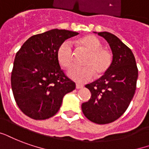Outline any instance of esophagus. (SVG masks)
I'll return each instance as SVG.
<instances>
[{"instance_id":"esophagus-1","label":"esophagus","mask_w":149,"mask_h":149,"mask_svg":"<svg viewBox=\"0 0 149 149\" xmlns=\"http://www.w3.org/2000/svg\"><path fill=\"white\" fill-rule=\"evenodd\" d=\"M83 88V86L82 85H80V84H76V89H81Z\"/></svg>"}]
</instances>
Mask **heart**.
Listing matches in <instances>:
<instances>
[{"label":"heart","mask_w":149,"mask_h":149,"mask_svg":"<svg viewBox=\"0 0 149 149\" xmlns=\"http://www.w3.org/2000/svg\"><path fill=\"white\" fill-rule=\"evenodd\" d=\"M79 44L89 52L85 58L83 67H73L68 71V76L78 82H86L96 75L105 73L111 63V55L107 49L101 48V43L97 37L86 35L79 39ZM60 65L69 68L73 64L74 56L72 45L70 41H65L60 45L57 51Z\"/></svg>","instance_id":"1"}]
</instances>
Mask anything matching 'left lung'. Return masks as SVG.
<instances>
[{"instance_id": "obj_1", "label": "left lung", "mask_w": 149, "mask_h": 149, "mask_svg": "<svg viewBox=\"0 0 149 149\" xmlns=\"http://www.w3.org/2000/svg\"><path fill=\"white\" fill-rule=\"evenodd\" d=\"M107 41L112 52L111 66L104 74L86 86L91 93L81 110L89 120L107 124L118 119L130 105L136 90L138 70L131 49L109 32H93Z\"/></svg>"}]
</instances>
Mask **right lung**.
<instances>
[{
  "instance_id": "1",
  "label": "right lung",
  "mask_w": 149,
  "mask_h": 149,
  "mask_svg": "<svg viewBox=\"0 0 149 149\" xmlns=\"http://www.w3.org/2000/svg\"><path fill=\"white\" fill-rule=\"evenodd\" d=\"M78 32L52 29L31 37L15 55L11 84L15 102L30 118L43 120L55 116L75 83L61 70L60 45Z\"/></svg>"
}]
</instances>
